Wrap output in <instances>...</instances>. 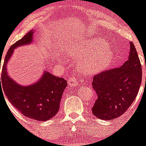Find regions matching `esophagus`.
Here are the masks:
<instances>
[{
    "mask_svg": "<svg viewBox=\"0 0 146 146\" xmlns=\"http://www.w3.org/2000/svg\"><path fill=\"white\" fill-rule=\"evenodd\" d=\"M68 84L71 86H76L79 84V80L76 76L73 75L69 78L68 80Z\"/></svg>",
    "mask_w": 146,
    "mask_h": 146,
    "instance_id": "obj_1",
    "label": "esophagus"
}]
</instances>
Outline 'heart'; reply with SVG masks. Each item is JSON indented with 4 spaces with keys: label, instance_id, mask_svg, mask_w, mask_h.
I'll return each instance as SVG.
<instances>
[{
    "label": "heart",
    "instance_id": "1",
    "mask_svg": "<svg viewBox=\"0 0 146 146\" xmlns=\"http://www.w3.org/2000/svg\"><path fill=\"white\" fill-rule=\"evenodd\" d=\"M106 44L104 39L93 38L72 42L66 46L63 51L67 58L78 60L77 64L81 72L94 75L108 68L113 60V51ZM56 57L59 61H65V58L60 53L56 54Z\"/></svg>",
    "mask_w": 146,
    "mask_h": 146
}]
</instances>
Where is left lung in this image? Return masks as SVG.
I'll list each match as a JSON object with an SVG mask.
<instances>
[{"instance_id": "left-lung-1", "label": "left lung", "mask_w": 146, "mask_h": 146, "mask_svg": "<svg viewBox=\"0 0 146 146\" xmlns=\"http://www.w3.org/2000/svg\"><path fill=\"white\" fill-rule=\"evenodd\" d=\"M128 60L119 68L110 69L93 78L98 98L91 108L94 115L113 120L123 115L136 98L142 82V67L132 42ZM146 80V78H145Z\"/></svg>"}]
</instances>
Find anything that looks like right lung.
Returning <instances> with one entry per match:
<instances>
[{"label": "right lung", "instance_id": "obj_1", "mask_svg": "<svg viewBox=\"0 0 146 146\" xmlns=\"http://www.w3.org/2000/svg\"><path fill=\"white\" fill-rule=\"evenodd\" d=\"M33 35L34 30L28 32L10 47L3 66L0 83L1 81V85L11 104L24 116L44 121L52 118L58 112L60 99L67 86L66 80L44 70L38 81L28 86H22L15 82L7 72V64L14 50L20 46L31 44Z\"/></svg>", "mask_w": 146, "mask_h": 146}]
</instances>
